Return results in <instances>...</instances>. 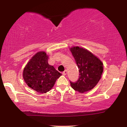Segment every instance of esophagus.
Here are the masks:
<instances>
[{"label":"esophagus","instance_id":"1","mask_svg":"<svg viewBox=\"0 0 127 127\" xmlns=\"http://www.w3.org/2000/svg\"><path fill=\"white\" fill-rule=\"evenodd\" d=\"M66 73H67V70H64L63 72H62V74H63V75H66Z\"/></svg>","mask_w":127,"mask_h":127}]
</instances>
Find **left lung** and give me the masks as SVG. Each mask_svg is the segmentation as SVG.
<instances>
[{
  "label": "left lung",
  "mask_w": 127,
  "mask_h": 127,
  "mask_svg": "<svg viewBox=\"0 0 127 127\" xmlns=\"http://www.w3.org/2000/svg\"><path fill=\"white\" fill-rule=\"evenodd\" d=\"M70 50L79 69V78L76 82L70 81V86L80 93L94 87L100 79L103 65L99 59L91 52L79 47H73Z\"/></svg>",
  "instance_id": "8db88e82"
}]
</instances>
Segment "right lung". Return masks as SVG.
<instances>
[{
  "label": "right lung",
  "instance_id": "add662e5",
  "mask_svg": "<svg viewBox=\"0 0 127 127\" xmlns=\"http://www.w3.org/2000/svg\"><path fill=\"white\" fill-rule=\"evenodd\" d=\"M48 58L44 51L38 52L24 69L23 78L26 84L39 93L49 91L57 79L62 75L48 64Z\"/></svg>",
  "mask_w": 127,
  "mask_h": 127
}]
</instances>
